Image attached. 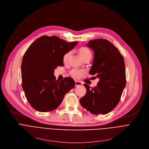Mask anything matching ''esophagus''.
Masks as SVG:
<instances>
[{
    "label": "esophagus",
    "instance_id": "34e87169",
    "mask_svg": "<svg viewBox=\"0 0 149 149\" xmlns=\"http://www.w3.org/2000/svg\"><path fill=\"white\" fill-rule=\"evenodd\" d=\"M82 83L79 81H75V86H81Z\"/></svg>",
    "mask_w": 149,
    "mask_h": 149
}]
</instances>
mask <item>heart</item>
<instances>
[{
  "label": "heart",
  "instance_id": "heart-1",
  "mask_svg": "<svg viewBox=\"0 0 149 149\" xmlns=\"http://www.w3.org/2000/svg\"><path fill=\"white\" fill-rule=\"evenodd\" d=\"M72 52H69L64 55L63 60L64 63H66L68 61L69 57L72 55ZM79 54L80 57L84 60H85L86 58H91V56H92L91 52L88 48H87L86 47H81L79 49ZM70 74L72 77L76 78V79H79L85 74V72L84 70H81L73 69L70 71Z\"/></svg>",
  "mask_w": 149,
  "mask_h": 149
}]
</instances>
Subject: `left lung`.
I'll return each mask as SVG.
<instances>
[{"label": "left lung", "mask_w": 149, "mask_h": 149, "mask_svg": "<svg viewBox=\"0 0 149 149\" xmlns=\"http://www.w3.org/2000/svg\"><path fill=\"white\" fill-rule=\"evenodd\" d=\"M87 46L92 49L94 58L89 74L100 80L80 100L81 105L91 113L107 114L118 104L126 85L125 63L118 49L105 39L91 40Z\"/></svg>", "instance_id": "8db88e82"}]
</instances>
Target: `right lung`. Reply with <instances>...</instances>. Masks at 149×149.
I'll return each mask as SVG.
<instances>
[{
	"mask_svg": "<svg viewBox=\"0 0 149 149\" xmlns=\"http://www.w3.org/2000/svg\"><path fill=\"white\" fill-rule=\"evenodd\" d=\"M56 36H42L33 42L25 53L21 64L22 88L31 107L40 112L57 108L65 93L75 86L71 77L56 80L57 66L63 65V56L77 45Z\"/></svg>",
	"mask_w": 149,
	"mask_h": 149,
	"instance_id": "1",
	"label": "right lung"
}]
</instances>
